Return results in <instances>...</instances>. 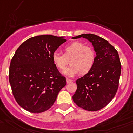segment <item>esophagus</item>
<instances>
[{"label": "esophagus", "mask_w": 133, "mask_h": 133, "mask_svg": "<svg viewBox=\"0 0 133 133\" xmlns=\"http://www.w3.org/2000/svg\"><path fill=\"white\" fill-rule=\"evenodd\" d=\"M66 83H70L72 82V80L70 79H69V78H66Z\"/></svg>", "instance_id": "esophagus-1"}]
</instances>
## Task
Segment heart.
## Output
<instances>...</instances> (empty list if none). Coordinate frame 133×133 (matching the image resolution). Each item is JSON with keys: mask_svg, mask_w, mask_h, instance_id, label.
Instances as JSON below:
<instances>
[{"mask_svg": "<svg viewBox=\"0 0 133 133\" xmlns=\"http://www.w3.org/2000/svg\"><path fill=\"white\" fill-rule=\"evenodd\" d=\"M69 60L71 65L63 71L64 74L73 77L79 73L88 74L94 66L96 60V52L93 47L85 45L81 42L75 41L63 48V54L54 53L52 61L59 70L65 69Z\"/></svg>", "mask_w": 133, "mask_h": 133, "instance_id": "b5f03b06", "label": "heart"}]
</instances>
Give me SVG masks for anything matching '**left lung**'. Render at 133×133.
<instances>
[{
	"label": "left lung",
	"instance_id": "1",
	"mask_svg": "<svg viewBox=\"0 0 133 133\" xmlns=\"http://www.w3.org/2000/svg\"><path fill=\"white\" fill-rule=\"evenodd\" d=\"M92 43L96 60L89 72L76 81L77 90L72 99L77 106L88 111H97L114 97L119 82L121 66L117 50L107 40L93 34H82Z\"/></svg>",
	"mask_w": 133,
	"mask_h": 133
}]
</instances>
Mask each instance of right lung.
Here are the masks:
<instances>
[{"mask_svg":"<svg viewBox=\"0 0 133 133\" xmlns=\"http://www.w3.org/2000/svg\"><path fill=\"white\" fill-rule=\"evenodd\" d=\"M66 41L63 37L40 35L21 44L12 57L9 82L20 107L31 113L51 108L66 84L52 61L55 50Z\"/></svg>","mask_w":133,"mask_h":133,"instance_id":"obj_1","label":"right lung"}]
</instances>
